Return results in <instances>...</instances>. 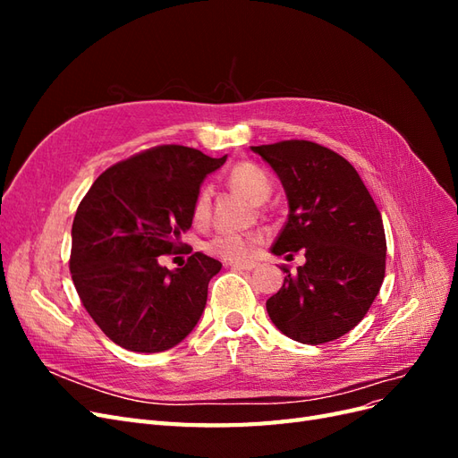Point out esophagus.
Returning a JSON list of instances; mask_svg holds the SVG:
<instances>
[{"instance_id": "obj_1", "label": "esophagus", "mask_w": 458, "mask_h": 458, "mask_svg": "<svg viewBox=\"0 0 458 458\" xmlns=\"http://www.w3.org/2000/svg\"><path fill=\"white\" fill-rule=\"evenodd\" d=\"M229 266L237 271H252L256 267V263L254 261H246V263L237 261V263H229Z\"/></svg>"}]
</instances>
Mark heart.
<instances>
[{
	"label": "heart",
	"instance_id": "1",
	"mask_svg": "<svg viewBox=\"0 0 458 458\" xmlns=\"http://www.w3.org/2000/svg\"><path fill=\"white\" fill-rule=\"evenodd\" d=\"M229 185L254 204H261L269 197L271 182L269 177L263 174L254 164H237L229 172ZM210 216V191L202 189L192 206V217L199 224ZM261 237L256 233L252 234H233V233H221L216 234L212 241H208L206 252H210L216 258L225 261H244L254 254V248L259 244Z\"/></svg>",
	"mask_w": 458,
	"mask_h": 458
}]
</instances>
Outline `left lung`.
Masks as SVG:
<instances>
[{
    "mask_svg": "<svg viewBox=\"0 0 458 458\" xmlns=\"http://www.w3.org/2000/svg\"><path fill=\"white\" fill-rule=\"evenodd\" d=\"M281 179L288 221L271 252L306 263L286 273L266 308L284 336L325 344L350 332L377 298L386 271L382 216L353 165L311 141L250 147Z\"/></svg>",
    "mask_w": 458,
    "mask_h": 458,
    "instance_id": "8db88e82",
    "label": "left lung"
}]
</instances>
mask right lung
Returning <instances> with one entry per match:
<instances>
[{"mask_svg":"<svg viewBox=\"0 0 458 458\" xmlns=\"http://www.w3.org/2000/svg\"><path fill=\"white\" fill-rule=\"evenodd\" d=\"M225 160L182 145L148 148L103 172L80 202L72 281L97 327L122 348L158 353L197 327L221 263L195 252L168 269L158 256L179 252L202 182Z\"/></svg>","mask_w":458,"mask_h":458,"instance_id":"obj_1","label":"right lung"}]
</instances>
